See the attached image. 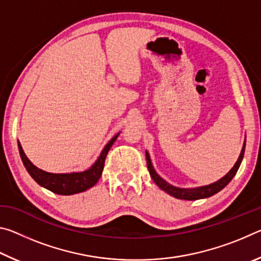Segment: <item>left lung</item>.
<instances>
[{"label":"left lung","instance_id":"1","mask_svg":"<svg viewBox=\"0 0 261 261\" xmlns=\"http://www.w3.org/2000/svg\"><path fill=\"white\" fill-rule=\"evenodd\" d=\"M245 143L243 145V148L240 154V158L236 161L235 166H233L230 171L226 175L223 176L222 178L216 180L215 183H212L210 185H205V187H199V188H193V189H180V188H176L170 185L169 183H167L165 179L161 178L160 176L156 174V171L154 170V168L152 166L151 162V158H149V154L146 152V161H147V168L149 171V175H151L152 179L155 182V184L158 185L159 188L163 191L167 192L170 196H173L177 199H184V200H197V199H202V198H208L213 194L218 193L219 191H221L226 185H228V183L230 182L232 179L233 176L236 175L238 168L241 166V162L243 160V156H244V151H245Z\"/></svg>","mask_w":261,"mask_h":261}]
</instances>
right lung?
Returning <instances> with one entry per match:
<instances>
[{
    "instance_id": "right-lung-1",
    "label": "right lung",
    "mask_w": 261,
    "mask_h": 261,
    "mask_svg": "<svg viewBox=\"0 0 261 261\" xmlns=\"http://www.w3.org/2000/svg\"><path fill=\"white\" fill-rule=\"evenodd\" d=\"M118 135L120 134L115 135L113 138L108 141V144L106 145L102 152H101L100 156L96 159V161L92 165L90 169H87L85 171H78V173H47V171L39 169V168L35 167L33 163L29 160L28 156L25 155L23 148H21L19 141L18 149L21 161H23L26 170H28V173L31 175V177H32L35 182L54 193L62 194V196H70V194L86 191V190L94 187L96 184V182H98L101 177V174H102L106 156H107L109 149L113 146L115 140L117 139Z\"/></svg>"
}]
</instances>
